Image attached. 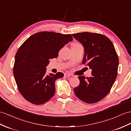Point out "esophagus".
I'll return each instance as SVG.
<instances>
[{
	"label": "esophagus",
	"mask_w": 131,
	"mask_h": 131,
	"mask_svg": "<svg viewBox=\"0 0 131 131\" xmlns=\"http://www.w3.org/2000/svg\"><path fill=\"white\" fill-rule=\"evenodd\" d=\"M71 76V74H70V73H64V77H70Z\"/></svg>",
	"instance_id": "esophagus-1"
}]
</instances>
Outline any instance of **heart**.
Here are the masks:
<instances>
[{
  "mask_svg": "<svg viewBox=\"0 0 131 131\" xmlns=\"http://www.w3.org/2000/svg\"><path fill=\"white\" fill-rule=\"evenodd\" d=\"M73 44H74V45H75V44H78V43H74Z\"/></svg>",
  "mask_w": 131,
  "mask_h": 131,
  "instance_id": "obj_1",
  "label": "heart"
}]
</instances>
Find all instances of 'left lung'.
<instances>
[{"mask_svg": "<svg viewBox=\"0 0 131 131\" xmlns=\"http://www.w3.org/2000/svg\"><path fill=\"white\" fill-rule=\"evenodd\" d=\"M72 36L84 48L82 63L92 70L90 78L78 77L80 83L74 88V93L84 102L96 103L106 96L115 82L119 64L117 53L112 42L104 35L83 32Z\"/></svg>", "mask_w": 131, "mask_h": 131, "instance_id": "obj_1", "label": "left lung"}]
</instances>
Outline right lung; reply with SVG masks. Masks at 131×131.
<instances>
[{
	"label": "right lung",
	"mask_w": 131,
	"mask_h": 131,
	"mask_svg": "<svg viewBox=\"0 0 131 131\" xmlns=\"http://www.w3.org/2000/svg\"><path fill=\"white\" fill-rule=\"evenodd\" d=\"M71 34L41 31L25 40L15 56L13 74L19 91L34 104L45 103L55 93V81L62 78L61 72L47 75L49 59L57 58L60 49L70 41Z\"/></svg>",
	"instance_id": "right-lung-1"
}]
</instances>
